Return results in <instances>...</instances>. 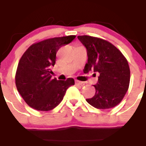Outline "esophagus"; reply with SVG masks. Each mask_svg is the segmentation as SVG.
<instances>
[{
    "label": "esophagus",
    "mask_w": 146,
    "mask_h": 146,
    "mask_svg": "<svg viewBox=\"0 0 146 146\" xmlns=\"http://www.w3.org/2000/svg\"><path fill=\"white\" fill-rule=\"evenodd\" d=\"M75 84H76V85H82V84H83V82L76 80V81H75Z\"/></svg>",
    "instance_id": "1"
}]
</instances>
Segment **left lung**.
Wrapping results in <instances>:
<instances>
[{"mask_svg": "<svg viewBox=\"0 0 146 146\" xmlns=\"http://www.w3.org/2000/svg\"><path fill=\"white\" fill-rule=\"evenodd\" d=\"M78 39L85 46L88 57L84 72L94 70L99 74L98 83L94 85L95 94L86 99L87 102L98 109L116 107L129 85L130 70L126 58L107 40L90 36H78Z\"/></svg>", "mask_w": 146, "mask_h": 146, "instance_id": "obj_1", "label": "left lung"}]
</instances>
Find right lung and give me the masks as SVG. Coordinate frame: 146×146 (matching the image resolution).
<instances>
[{"instance_id":"add662e5","label":"right lung","mask_w":146,"mask_h":146,"mask_svg":"<svg viewBox=\"0 0 146 146\" xmlns=\"http://www.w3.org/2000/svg\"><path fill=\"white\" fill-rule=\"evenodd\" d=\"M74 38L75 36H68L45 39L33 44L22 55L16 72V86L25 102L33 109H54L62 100L67 89L74 84L72 78L58 81L50 74L58 50Z\"/></svg>"}]
</instances>
